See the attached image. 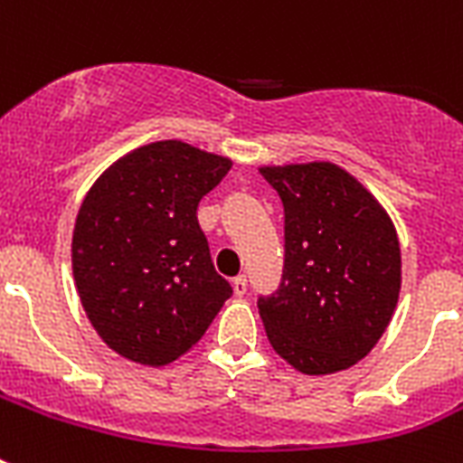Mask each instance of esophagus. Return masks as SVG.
I'll use <instances>...</instances> for the list:
<instances>
[{
    "instance_id": "1",
    "label": "esophagus",
    "mask_w": 463,
    "mask_h": 463,
    "mask_svg": "<svg viewBox=\"0 0 463 463\" xmlns=\"http://www.w3.org/2000/svg\"><path fill=\"white\" fill-rule=\"evenodd\" d=\"M232 290H235V296H245V293H247V276H235V279H232Z\"/></svg>"
}]
</instances>
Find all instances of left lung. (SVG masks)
Returning <instances> with one entry per match:
<instances>
[{
	"instance_id": "8db88e82",
	"label": "left lung",
	"mask_w": 463,
	"mask_h": 463,
	"mask_svg": "<svg viewBox=\"0 0 463 463\" xmlns=\"http://www.w3.org/2000/svg\"><path fill=\"white\" fill-rule=\"evenodd\" d=\"M283 203L281 286L257 300L269 344L305 374L355 365L392 322L402 290L394 223L334 163L260 167Z\"/></svg>"
}]
</instances>
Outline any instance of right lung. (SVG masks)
<instances>
[{
    "label": "right lung",
    "mask_w": 463,
    "mask_h": 463,
    "mask_svg": "<svg viewBox=\"0 0 463 463\" xmlns=\"http://www.w3.org/2000/svg\"><path fill=\"white\" fill-rule=\"evenodd\" d=\"M231 165L184 141H156L112 163L83 199L71 240L76 290L98 336L127 360H177L232 296L196 221Z\"/></svg>",
    "instance_id": "add662e5"
}]
</instances>
